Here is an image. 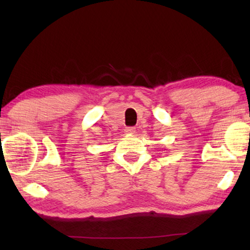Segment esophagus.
<instances>
[{"label": "esophagus", "instance_id": "34e87169", "mask_svg": "<svg viewBox=\"0 0 250 250\" xmlns=\"http://www.w3.org/2000/svg\"><path fill=\"white\" fill-rule=\"evenodd\" d=\"M126 134H134L135 133V127H126L125 128Z\"/></svg>", "mask_w": 250, "mask_h": 250}]
</instances>
